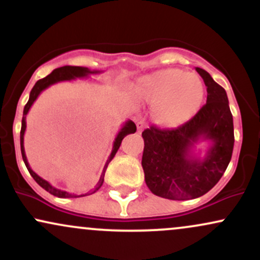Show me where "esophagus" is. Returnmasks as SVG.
Instances as JSON below:
<instances>
[{"label": "esophagus", "mask_w": 260, "mask_h": 260, "mask_svg": "<svg viewBox=\"0 0 260 260\" xmlns=\"http://www.w3.org/2000/svg\"><path fill=\"white\" fill-rule=\"evenodd\" d=\"M144 126H145L144 121H142V120H138V121H137V128H138L139 132H140V131L143 129V128H144Z\"/></svg>", "instance_id": "1"}]
</instances>
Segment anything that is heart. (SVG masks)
<instances>
[{
  "label": "heart",
  "instance_id": "1",
  "mask_svg": "<svg viewBox=\"0 0 260 260\" xmlns=\"http://www.w3.org/2000/svg\"><path fill=\"white\" fill-rule=\"evenodd\" d=\"M139 103L153 106V120L161 127L184 123L201 109L205 95L198 76L182 70H164L140 78L133 86Z\"/></svg>",
  "mask_w": 260,
  "mask_h": 260
}]
</instances>
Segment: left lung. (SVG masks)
Listing matches in <instances>:
<instances>
[{
	"mask_svg": "<svg viewBox=\"0 0 260 260\" xmlns=\"http://www.w3.org/2000/svg\"><path fill=\"white\" fill-rule=\"evenodd\" d=\"M207 86V104L182 126L147 128L142 166L145 183L155 196L188 201L208 193L228 169L234 150V118L228 94L207 71L197 67ZM208 141L203 157L195 145Z\"/></svg>",
	"mask_w": 260,
	"mask_h": 260,
	"instance_id": "1",
	"label": "left lung"
}]
</instances>
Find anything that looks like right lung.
Listing matches in <instances>:
<instances>
[{"label": "right lung", "instance_id": "1", "mask_svg": "<svg viewBox=\"0 0 260 260\" xmlns=\"http://www.w3.org/2000/svg\"><path fill=\"white\" fill-rule=\"evenodd\" d=\"M99 73H101L100 71H90L89 68L78 67V66H63V67L56 68V70H53L52 72L49 74V76L45 77V78H43V79L38 80V82L35 83L34 88L31 89L30 95H29L28 103H26V105L24 106V111H23V118H22V129H20V151H22L23 161H24L29 174H30L31 177L37 181V183L39 184V186H41L45 190H47V192L51 193V194H53V196L58 197V198H78V197L89 196V194H92V193L96 192V190L99 189L101 186H103L104 176H105V171H106L107 166H109L110 161L113 159V156H115L116 153H117L118 148H120V145L122 143V139H123L126 136H128V134H132L136 132L137 127H136V124H134V122L131 120L126 121L123 124H122L121 129L118 131L117 136H116L115 140H113L111 154H110L109 159H107L105 166H104L103 174H101V176H100V180H99V182H98V184L95 186L94 189L89 190V192L85 193V194L77 196V194H72V193H68V192H66V190L58 189V188L53 187L50 182H47L46 180H44L43 177H40L38 174H35V172L31 170L30 166H29V162H28V160H26V155H25V150H24V133L26 129V115H28L29 110H30V107L32 104H34V101L37 100L39 95L41 94V91L45 90L46 88H49L50 85L56 84V83H58V82H63V80H73L77 78H89V76H91V74H99Z\"/></svg>", "mask_w": 260, "mask_h": 260}]
</instances>
